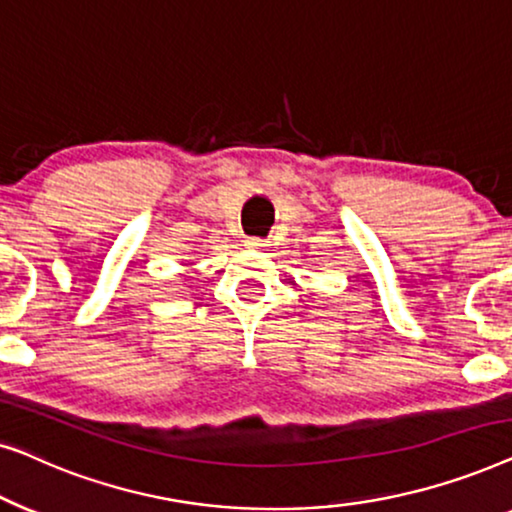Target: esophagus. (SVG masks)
Listing matches in <instances>:
<instances>
[{"mask_svg":"<svg viewBox=\"0 0 512 512\" xmlns=\"http://www.w3.org/2000/svg\"><path fill=\"white\" fill-rule=\"evenodd\" d=\"M247 247H251V249H263V247H268V242L261 240V237H249Z\"/></svg>","mask_w":512,"mask_h":512,"instance_id":"34e87169","label":"esophagus"}]
</instances>
